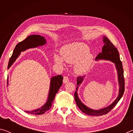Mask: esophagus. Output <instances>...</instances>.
Returning <instances> with one entry per match:
<instances>
[{"label": "esophagus", "mask_w": 133, "mask_h": 133, "mask_svg": "<svg viewBox=\"0 0 133 133\" xmlns=\"http://www.w3.org/2000/svg\"><path fill=\"white\" fill-rule=\"evenodd\" d=\"M69 82V77L67 76H64L63 78V83H67Z\"/></svg>", "instance_id": "obj_1"}]
</instances>
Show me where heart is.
<instances>
[{
	"label": "heart",
	"mask_w": 133,
	"mask_h": 133,
	"mask_svg": "<svg viewBox=\"0 0 133 133\" xmlns=\"http://www.w3.org/2000/svg\"><path fill=\"white\" fill-rule=\"evenodd\" d=\"M62 57L54 55V60L58 64H63V59L68 63H76L75 70L78 74H83L89 69L93 60V56L89 52V47L82 43L67 45L61 50Z\"/></svg>",
	"instance_id": "obj_1"
}]
</instances>
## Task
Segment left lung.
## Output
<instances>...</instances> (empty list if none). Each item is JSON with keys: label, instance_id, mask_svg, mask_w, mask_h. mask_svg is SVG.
<instances>
[{"label": "left lung", "instance_id": "obj_1", "mask_svg": "<svg viewBox=\"0 0 133 133\" xmlns=\"http://www.w3.org/2000/svg\"><path fill=\"white\" fill-rule=\"evenodd\" d=\"M103 42L104 43V45L102 48V53H100L97 56V59H104L107 60H110L115 63L116 69L117 70L118 73V78L120 89H119V94L116 100L112 103V104L105 108L98 110H94L93 109H89V107L85 106L81 102L80 99L78 97L77 95V89L78 85H80L81 83L84 80V76H78L77 78V87L76 91L75 93V99L76 104L78 107L83 112L89 116H102L107 114L109 111L113 109L117 104L124 92V71L123 68V64L121 63L120 55H119L118 51L115 46L110 42V40L107 37H103Z\"/></svg>", "mask_w": 133, "mask_h": 133}]
</instances>
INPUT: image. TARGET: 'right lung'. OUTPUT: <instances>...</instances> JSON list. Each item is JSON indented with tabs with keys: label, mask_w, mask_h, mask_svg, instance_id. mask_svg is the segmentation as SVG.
<instances>
[{
	"label": "right lung",
	"mask_w": 133,
	"mask_h": 133,
	"mask_svg": "<svg viewBox=\"0 0 133 133\" xmlns=\"http://www.w3.org/2000/svg\"><path fill=\"white\" fill-rule=\"evenodd\" d=\"M46 40H45L44 37L37 35L29 36L23 41L19 42L16 46L12 55L10 58L8 63V68H9L13 63L15 62L18 56L21 54V51L26 50V49L29 48H36V47L39 46H43V45L46 44ZM63 79V77L62 75H58L51 77L48 100L46 104L40 109L33 110V111H25V112L31 114L40 115V114H44V112L50 110L51 107L52 106L56 94L58 92L60 87L62 86Z\"/></svg>",
	"instance_id": "1"
}]
</instances>
